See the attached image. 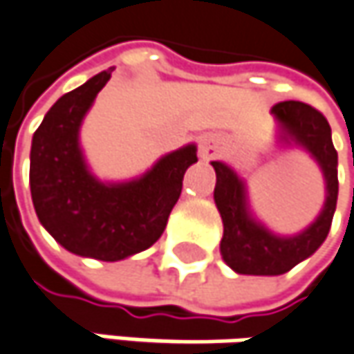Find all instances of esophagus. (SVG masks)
<instances>
[{"mask_svg": "<svg viewBox=\"0 0 354 354\" xmlns=\"http://www.w3.org/2000/svg\"><path fill=\"white\" fill-rule=\"evenodd\" d=\"M216 154H218V146L214 144V140H210V138L200 140V156L204 158V160H210Z\"/></svg>", "mask_w": 354, "mask_h": 354, "instance_id": "1", "label": "esophagus"}]
</instances>
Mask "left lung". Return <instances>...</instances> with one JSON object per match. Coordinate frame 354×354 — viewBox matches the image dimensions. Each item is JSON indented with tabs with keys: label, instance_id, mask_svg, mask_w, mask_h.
Instances as JSON below:
<instances>
[{
	"label": "left lung",
	"instance_id": "8db88e82",
	"mask_svg": "<svg viewBox=\"0 0 354 354\" xmlns=\"http://www.w3.org/2000/svg\"><path fill=\"white\" fill-rule=\"evenodd\" d=\"M288 136L304 146L321 164L326 180V202L321 216L302 234L292 239H279L250 218L246 210L244 186L239 176L222 162H212L216 170L214 202L218 206L224 236L220 242L222 259L239 274L272 277L284 274L301 260L308 259L321 246L333 224V214L339 196L337 150L333 146L330 126L326 118L304 102H281L272 108Z\"/></svg>",
	"mask_w": 354,
	"mask_h": 354
}]
</instances>
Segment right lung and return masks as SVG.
Returning <instances> with one entry per match:
<instances>
[{
  "mask_svg": "<svg viewBox=\"0 0 354 354\" xmlns=\"http://www.w3.org/2000/svg\"><path fill=\"white\" fill-rule=\"evenodd\" d=\"M112 72H100L62 95L35 130L30 186L35 214L66 250L114 262L150 248L182 192L196 146L164 156L144 178L106 186L86 168L77 146L82 118Z\"/></svg>",
  "mask_w": 354,
  "mask_h": 354,
  "instance_id": "right-lung-1",
  "label": "right lung"
}]
</instances>
